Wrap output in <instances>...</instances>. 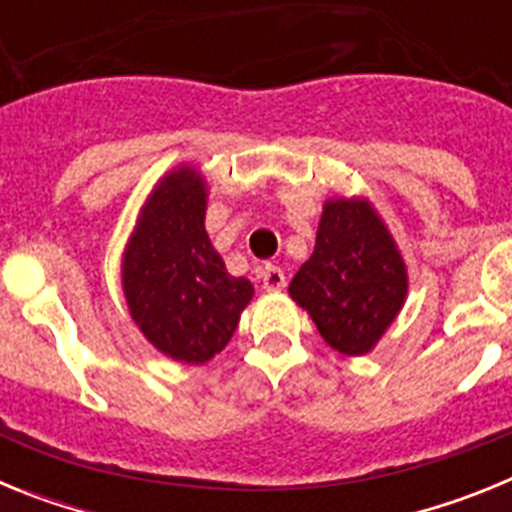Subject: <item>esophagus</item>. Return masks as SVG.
<instances>
[{
  "instance_id": "esophagus-1",
  "label": "esophagus",
  "mask_w": 512,
  "mask_h": 512,
  "mask_svg": "<svg viewBox=\"0 0 512 512\" xmlns=\"http://www.w3.org/2000/svg\"><path fill=\"white\" fill-rule=\"evenodd\" d=\"M261 282H264L266 292H277V289H282L287 284V277H284V271L277 264H266L261 269Z\"/></svg>"
}]
</instances>
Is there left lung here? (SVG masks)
<instances>
[{
  "label": "left lung",
  "mask_w": 512,
  "mask_h": 512,
  "mask_svg": "<svg viewBox=\"0 0 512 512\" xmlns=\"http://www.w3.org/2000/svg\"><path fill=\"white\" fill-rule=\"evenodd\" d=\"M405 292V264L372 207L328 202L315 251L289 284L325 343L346 356L366 354L395 320Z\"/></svg>",
  "instance_id": "1"
}]
</instances>
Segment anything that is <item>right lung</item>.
<instances>
[{"label": "right lung", "instance_id": "1", "mask_svg": "<svg viewBox=\"0 0 512 512\" xmlns=\"http://www.w3.org/2000/svg\"><path fill=\"white\" fill-rule=\"evenodd\" d=\"M122 284L133 320L166 356L205 364L233 338L253 297L230 277L205 230V189L194 171L166 176L148 197L133 233Z\"/></svg>", "mask_w": 512, "mask_h": 512}]
</instances>
